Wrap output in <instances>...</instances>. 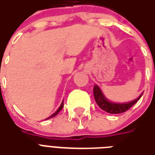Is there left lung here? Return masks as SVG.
Listing matches in <instances>:
<instances>
[{
	"label": "left lung",
	"mask_w": 155,
	"mask_h": 155,
	"mask_svg": "<svg viewBox=\"0 0 155 155\" xmlns=\"http://www.w3.org/2000/svg\"><path fill=\"white\" fill-rule=\"evenodd\" d=\"M93 92H94V98H95L96 104H98V106L102 110L109 114H122V113L126 112L139 101L143 94L142 93L138 98L131 102H127L125 104H118V103H113L108 101L97 85L94 86Z\"/></svg>",
	"instance_id": "8db88e82"
}]
</instances>
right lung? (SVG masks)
I'll return each instance as SVG.
<instances>
[{
  "label": "right lung",
  "instance_id": "obj_1",
  "mask_svg": "<svg viewBox=\"0 0 155 155\" xmlns=\"http://www.w3.org/2000/svg\"><path fill=\"white\" fill-rule=\"evenodd\" d=\"M63 107H64V101H63L62 103H61V104H60V108H59V109H57V110H56V112L54 113V114H53L51 115V116H50V117H47V118H46V119H49V118H51V117H54V116H56V115L58 114H59V112H60V110H61V109H63Z\"/></svg>",
  "mask_w": 155,
  "mask_h": 155
}]
</instances>
